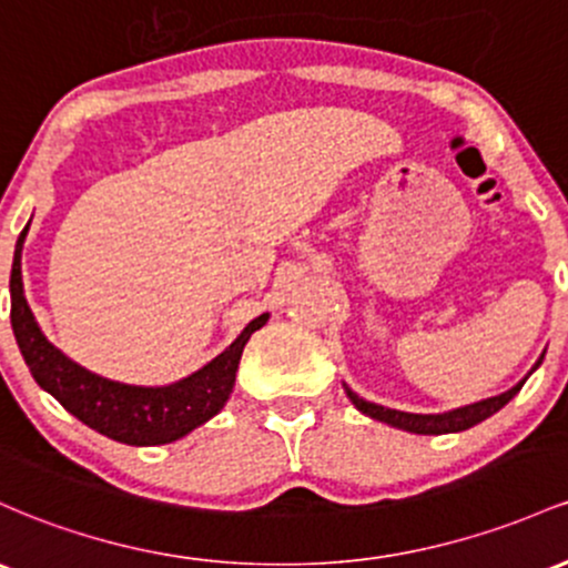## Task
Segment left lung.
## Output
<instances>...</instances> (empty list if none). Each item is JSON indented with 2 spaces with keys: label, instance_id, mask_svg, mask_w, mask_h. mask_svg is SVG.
Wrapping results in <instances>:
<instances>
[{
  "label": "left lung",
  "instance_id": "left-lung-1",
  "mask_svg": "<svg viewBox=\"0 0 568 568\" xmlns=\"http://www.w3.org/2000/svg\"><path fill=\"white\" fill-rule=\"evenodd\" d=\"M541 358H545V353H541ZM541 358L534 364L531 372L539 369ZM528 372V375H531ZM528 375L520 379V383L515 385V388L504 390V394L498 396H490V398H483V402H475V404H466V407H458V409H450V413H436V415H417V413H402V409H390V407H383V404H375V402H366V398H361L355 390L347 388L345 383V394L351 402L355 404V409L369 417H375L379 423H388V426L394 428H402V432H409V434H456V432H466V428L477 426V423H483L485 417L496 415L498 409L504 407V404H509L513 398L517 396V390L523 388V383H526Z\"/></svg>",
  "mask_w": 568,
  "mask_h": 568
}]
</instances>
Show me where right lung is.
I'll return each instance as SVG.
<instances>
[{"mask_svg":"<svg viewBox=\"0 0 568 568\" xmlns=\"http://www.w3.org/2000/svg\"><path fill=\"white\" fill-rule=\"evenodd\" d=\"M27 234L29 226L18 236L12 255L10 323L31 377L42 390L93 432L136 447L170 445L221 413L234 390L242 351L251 334L270 321V313L253 317L226 351L189 377L170 385L118 383L80 366L42 334L23 294L21 251Z\"/></svg>","mask_w":568,"mask_h":568,"instance_id":"1","label":"right lung"}]
</instances>
